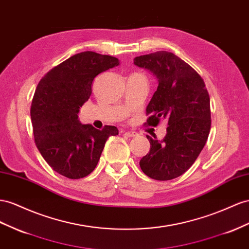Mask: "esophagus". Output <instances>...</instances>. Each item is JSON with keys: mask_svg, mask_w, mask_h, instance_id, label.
<instances>
[{"mask_svg": "<svg viewBox=\"0 0 249 249\" xmlns=\"http://www.w3.org/2000/svg\"><path fill=\"white\" fill-rule=\"evenodd\" d=\"M124 134L127 137H136V136H138V134L136 132H132V131H125V132H124Z\"/></svg>", "mask_w": 249, "mask_h": 249, "instance_id": "obj_1", "label": "esophagus"}]
</instances>
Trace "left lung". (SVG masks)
Returning a JSON list of instances; mask_svg holds the SVG:
<instances>
[{"label": "left lung", "mask_w": 249, "mask_h": 249, "mask_svg": "<svg viewBox=\"0 0 249 249\" xmlns=\"http://www.w3.org/2000/svg\"><path fill=\"white\" fill-rule=\"evenodd\" d=\"M134 65L157 78V91L146 107V124L166 120V135L149 139L150 152L139 161L152 179L165 181L184 174L204 147L211 130V100L203 79L172 52L158 51L134 58Z\"/></svg>", "instance_id": "left-lung-1"}]
</instances>
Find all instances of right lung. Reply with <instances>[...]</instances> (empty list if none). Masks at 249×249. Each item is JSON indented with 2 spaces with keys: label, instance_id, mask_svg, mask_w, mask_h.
Segmentation results:
<instances>
[{
  "label": "right lung",
  "instance_id": "1",
  "mask_svg": "<svg viewBox=\"0 0 249 249\" xmlns=\"http://www.w3.org/2000/svg\"><path fill=\"white\" fill-rule=\"evenodd\" d=\"M119 65V59L85 51L51 69L38 83L30 116L36 144L53 171L69 179L88 176L95 169L106 141L118 135L114 125L97 130L83 124L78 112L92 93L99 73Z\"/></svg>",
  "mask_w": 249,
  "mask_h": 249
}]
</instances>
